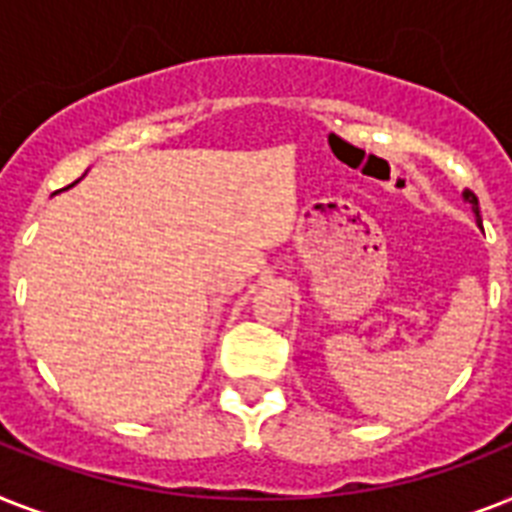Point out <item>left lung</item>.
Masks as SVG:
<instances>
[{
    "label": "left lung",
    "instance_id": "1",
    "mask_svg": "<svg viewBox=\"0 0 512 512\" xmlns=\"http://www.w3.org/2000/svg\"><path fill=\"white\" fill-rule=\"evenodd\" d=\"M462 199L468 201L470 207H473V212H476V217H478V196H476V193L465 188V191H462ZM478 223H481V217H478Z\"/></svg>",
    "mask_w": 512,
    "mask_h": 512
}]
</instances>
